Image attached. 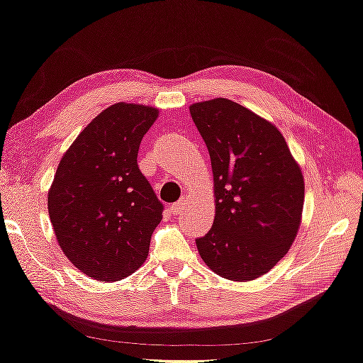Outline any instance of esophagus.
Returning <instances> with one entry per match:
<instances>
[{
	"mask_svg": "<svg viewBox=\"0 0 363 363\" xmlns=\"http://www.w3.org/2000/svg\"><path fill=\"white\" fill-rule=\"evenodd\" d=\"M186 208H187V200H186V197H184L182 200H179V202H176V203L171 205V212L174 213V215H181Z\"/></svg>",
	"mask_w": 363,
	"mask_h": 363,
	"instance_id": "esophagus-1",
	"label": "esophagus"
}]
</instances>
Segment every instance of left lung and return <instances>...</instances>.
I'll list each match as a JSON object with an SVG mask.
<instances>
[{
    "label": "left lung",
    "instance_id": "left-lung-1",
    "mask_svg": "<svg viewBox=\"0 0 363 363\" xmlns=\"http://www.w3.org/2000/svg\"><path fill=\"white\" fill-rule=\"evenodd\" d=\"M213 171L215 220L197 238L203 262L220 277L247 282L269 272L298 233L305 182L284 135L236 102L192 104Z\"/></svg>",
    "mask_w": 363,
    "mask_h": 363
}]
</instances>
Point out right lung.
I'll return each mask as SVG.
<instances>
[{"mask_svg": "<svg viewBox=\"0 0 363 363\" xmlns=\"http://www.w3.org/2000/svg\"><path fill=\"white\" fill-rule=\"evenodd\" d=\"M156 117L150 106L107 107L63 155L48 191V215L65 256L101 282L142 266L163 218V203L137 163Z\"/></svg>", "mask_w": 363, "mask_h": 363, "instance_id": "right-lung-1", "label": "right lung"}]
</instances>
